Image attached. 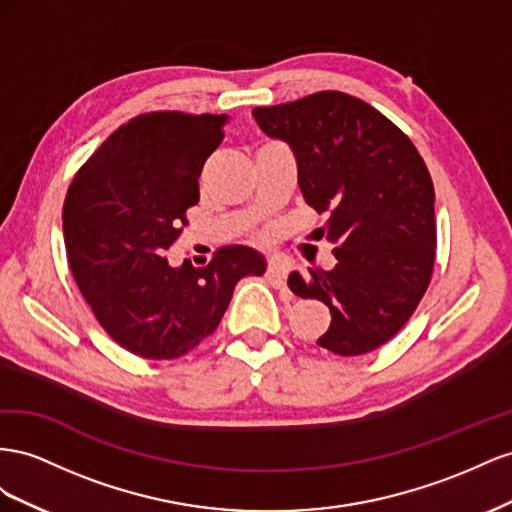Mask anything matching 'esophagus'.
<instances>
[{
  "label": "esophagus",
  "instance_id": "1",
  "mask_svg": "<svg viewBox=\"0 0 512 512\" xmlns=\"http://www.w3.org/2000/svg\"><path fill=\"white\" fill-rule=\"evenodd\" d=\"M266 279L272 287L281 289L283 294H287L291 298V294L287 291V268L281 264V261H270L268 270H266Z\"/></svg>",
  "mask_w": 512,
  "mask_h": 512
}]
</instances>
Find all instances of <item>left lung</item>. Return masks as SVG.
Listing matches in <instances>:
<instances>
[{
  "mask_svg": "<svg viewBox=\"0 0 512 512\" xmlns=\"http://www.w3.org/2000/svg\"><path fill=\"white\" fill-rule=\"evenodd\" d=\"M253 118L294 152L304 201L330 214L321 236L337 246V264L287 281L330 309L317 345L339 356L373 352L405 326L431 283L435 193L425 160L386 115L343 92L255 107Z\"/></svg>",
  "mask_w": 512,
  "mask_h": 512,
  "instance_id": "left-lung-1",
  "label": "left lung"
}]
</instances>
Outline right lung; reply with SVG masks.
Instances as JSON below:
<instances>
[{
	"mask_svg": "<svg viewBox=\"0 0 512 512\" xmlns=\"http://www.w3.org/2000/svg\"><path fill=\"white\" fill-rule=\"evenodd\" d=\"M227 115L152 111L137 115L87 158L70 182L62 223L72 276L98 324L126 352L180 358L221 324L244 276L266 259L223 246L208 266H171L199 175L225 137Z\"/></svg>",
	"mask_w": 512,
	"mask_h": 512,
	"instance_id": "right-lung-1",
	"label": "right lung"
}]
</instances>
